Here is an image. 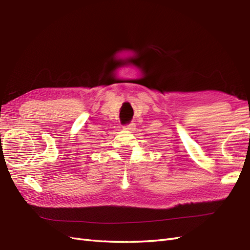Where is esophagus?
Masks as SVG:
<instances>
[{
    "instance_id": "1",
    "label": "esophagus",
    "mask_w": 250,
    "mask_h": 250,
    "mask_svg": "<svg viewBox=\"0 0 250 250\" xmlns=\"http://www.w3.org/2000/svg\"><path fill=\"white\" fill-rule=\"evenodd\" d=\"M123 129L125 130V131H133L134 129H136V124L134 123H131V124H128V125H125L124 127H123Z\"/></svg>"
}]
</instances>
